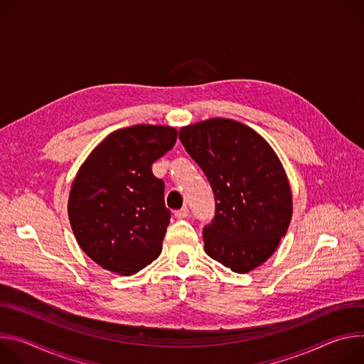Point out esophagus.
Returning a JSON list of instances; mask_svg holds the SVG:
<instances>
[{
	"mask_svg": "<svg viewBox=\"0 0 364 364\" xmlns=\"http://www.w3.org/2000/svg\"><path fill=\"white\" fill-rule=\"evenodd\" d=\"M188 215H190L188 207H183V209H180V210L176 212V218H177V219H186Z\"/></svg>",
	"mask_w": 364,
	"mask_h": 364,
	"instance_id": "obj_1",
	"label": "esophagus"
}]
</instances>
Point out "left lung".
<instances>
[{
	"label": "left lung",
	"mask_w": 364,
	"mask_h": 364,
	"mask_svg": "<svg viewBox=\"0 0 364 364\" xmlns=\"http://www.w3.org/2000/svg\"><path fill=\"white\" fill-rule=\"evenodd\" d=\"M178 136L215 194V218L203 228L205 253L237 274L262 265L292 216V194L277 154L261 135L233 119L188 125Z\"/></svg>",
	"instance_id": "obj_1"
}]
</instances>
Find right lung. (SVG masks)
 <instances>
[{"mask_svg": "<svg viewBox=\"0 0 364 364\" xmlns=\"http://www.w3.org/2000/svg\"><path fill=\"white\" fill-rule=\"evenodd\" d=\"M176 141L171 127L134 125L109 134L82 164L69 220L82 250L103 269L134 275L161 253L171 212L151 166Z\"/></svg>", "mask_w": 364, "mask_h": 364, "instance_id": "obj_1", "label": "right lung"}]
</instances>
